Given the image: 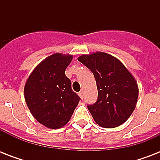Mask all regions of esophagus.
I'll list each match as a JSON object with an SVG mask.
<instances>
[{
    "instance_id": "obj_1",
    "label": "esophagus",
    "mask_w": 160,
    "mask_h": 160,
    "mask_svg": "<svg viewBox=\"0 0 160 160\" xmlns=\"http://www.w3.org/2000/svg\"><path fill=\"white\" fill-rule=\"evenodd\" d=\"M79 96H80L81 100H83V91H80V92L79 93Z\"/></svg>"
}]
</instances>
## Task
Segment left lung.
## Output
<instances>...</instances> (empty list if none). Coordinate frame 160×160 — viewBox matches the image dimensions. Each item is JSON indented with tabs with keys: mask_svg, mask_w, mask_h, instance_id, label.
<instances>
[{
	"mask_svg": "<svg viewBox=\"0 0 160 160\" xmlns=\"http://www.w3.org/2000/svg\"><path fill=\"white\" fill-rule=\"evenodd\" d=\"M78 60L95 75L98 100L88 105L94 120L104 128L124 124L135 109L139 96L133 75L119 59L105 52L81 55Z\"/></svg>",
	"mask_w": 160,
	"mask_h": 160,
	"instance_id": "1",
	"label": "left lung"
}]
</instances>
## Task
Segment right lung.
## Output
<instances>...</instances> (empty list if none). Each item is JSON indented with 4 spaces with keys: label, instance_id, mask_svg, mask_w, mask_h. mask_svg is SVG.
I'll return each mask as SVG.
<instances>
[{
    "label": "right lung",
    "instance_id": "right-lung-1",
    "mask_svg": "<svg viewBox=\"0 0 160 160\" xmlns=\"http://www.w3.org/2000/svg\"><path fill=\"white\" fill-rule=\"evenodd\" d=\"M72 59V55H50L36 65L25 84L27 107L34 118L49 129L65 126L80 100L65 74Z\"/></svg>",
    "mask_w": 160,
    "mask_h": 160
}]
</instances>
